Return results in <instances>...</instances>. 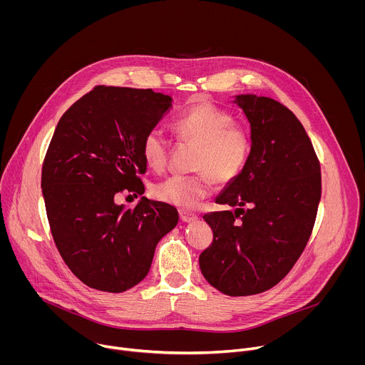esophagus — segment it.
Returning a JSON list of instances; mask_svg holds the SVG:
<instances>
[{"label":"esophagus","instance_id":"34e87169","mask_svg":"<svg viewBox=\"0 0 365 365\" xmlns=\"http://www.w3.org/2000/svg\"><path fill=\"white\" fill-rule=\"evenodd\" d=\"M179 217H180V220H182L183 222H193V221L197 220L196 214H193V212H190V211H185V210H180V211H179Z\"/></svg>","mask_w":365,"mask_h":365}]
</instances>
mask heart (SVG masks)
I'll list each match as a JSON object with an SVG mask.
<instances>
[{
    "mask_svg": "<svg viewBox=\"0 0 365 365\" xmlns=\"http://www.w3.org/2000/svg\"><path fill=\"white\" fill-rule=\"evenodd\" d=\"M234 117L211 102L193 106L173 123L176 137L195 147L190 176H170L153 187V195L165 203L190 210L210 195L212 180L220 186L234 183L251 155L248 133L234 125ZM145 163L163 170L168 163V141L159 128L150 130L141 141Z\"/></svg>",
    "mask_w": 365,
    "mask_h": 365,
    "instance_id": "heart-1",
    "label": "heart"
}]
</instances>
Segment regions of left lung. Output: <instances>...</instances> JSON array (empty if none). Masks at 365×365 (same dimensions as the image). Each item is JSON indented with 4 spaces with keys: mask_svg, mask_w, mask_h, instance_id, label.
Listing matches in <instances>:
<instances>
[{
    "mask_svg": "<svg viewBox=\"0 0 365 365\" xmlns=\"http://www.w3.org/2000/svg\"><path fill=\"white\" fill-rule=\"evenodd\" d=\"M234 102L251 125V155L215 200L235 211L203 215L214 241L199 267L220 292L250 296L276 286L296 264L315 225L322 180L314 145L287 107L257 95Z\"/></svg>",
    "mask_w": 365,
    "mask_h": 365,
    "instance_id": "obj_1",
    "label": "left lung"
}]
</instances>
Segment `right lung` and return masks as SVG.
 <instances>
[{"instance_id":"add662e5","label":"right lung","mask_w":365,"mask_h":365,"mask_svg":"<svg viewBox=\"0 0 365 365\" xmlns=\"http://www.w3.org/2000/svg\"><path fill=\"white\" fill-rule=\"evenodd\" d=\"M172 98L153 89L95 86L62 115L41 168V192L55 244L86 286L121 293L148 273L158 242L179 215L141 197L134 210L118 193H144V135L169 113Z\"/></svg>"}]
</instances>
